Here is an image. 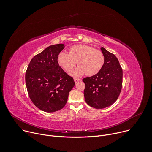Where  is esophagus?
Masks as SVG:
<instances>
[{
	"label": "esophagus",
	"instance_id": "34e87169",
	"mask_svg": "<svg viewBox=\"0 0 152 152\" xmlns=\"http://www.w3.org/2000/svg\"><path fill=\"white\" fill-rule=\"evenodd\" d=\"M80 80V79H77V78H75V79H74V80H75V82L76 83H77Z\"/></svg>",
	"mask_w": 152,
	"mask_h": 152
}]
</instances>
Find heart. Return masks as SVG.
Wrapping results in <instances>:
<instances>
[{"label":"heart","instance_id":"b5f03b06","mask_svg":"<svg viewBox=\"0 0 152 152\" xmlns=\"http://www.w3.org/2000/svg\"><path fill=\"white\" fill-rule=\"evenodd\" d=\"M104 62L103 53L93 47L84 45L70 47L69 53L60 52L57 56L59 66L66 72H70L76 63L79 66L71 72L75 77L80 76L86 73L88 76H94L102 69Z\"/></svg>","mask_w":152,"mask_h":152}]
</instances>
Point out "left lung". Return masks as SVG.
Wrapping results in <instances>:
<instances>
[{
	"mask_svg": "<svg viewBox=\"0 0 152 152\" xmlns=\"http://www.w3.org/2000/svg\"><path fill=\"white\" fill-rule=\"evenodd\" d=\"M100 49L104 57L102 69L96 75L82 79L85 84V102L96 109L113 104L119 97L123 83V70L118 59L104 48Z\"/></svg>",
	"mask_w": 152,
	"mask_h": 152,
	"instance_id": "8db88e82",
	"label": "left lung"
}]
</instances>
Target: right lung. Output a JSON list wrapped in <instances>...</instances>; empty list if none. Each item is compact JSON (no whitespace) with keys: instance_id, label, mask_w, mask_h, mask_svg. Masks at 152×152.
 <instances>
[{"instance_id":"add662e5","label":"right lung","mask_w":152,"mask_h":152,"mask_svg":"<svg viewBox=\"0 0 152 152\" xmlns=\"http://www.w3.org/2000/svg\"><path fill=\"white\" fill-rule=\"evenodd\" d=\"M63 44L52 45L31 61L25 75L26 85L32 103L39 110L53 113L66 105L70 91L75 85L57 62Z\"/></svg>"}]
</instances>
